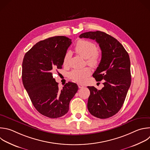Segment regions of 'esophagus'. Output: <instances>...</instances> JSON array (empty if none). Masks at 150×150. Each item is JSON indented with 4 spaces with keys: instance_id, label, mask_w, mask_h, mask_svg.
<instances>
[{
    "instance_id": "1",
    "label": "esophagus",
    "mask_w": 150,
    "mask_h": 150,
    "mask_svg": "<svg viewBox=\"0 0 150 150\" xmlns=\"http://www.w3.org/2000/svg\"><path fill=\"white\" fill-rule=\"evenodd\" d=\"M78 88H83V86L81 84H78Z\"/></svg>"
}]
</instances>
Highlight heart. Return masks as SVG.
Returning a JSON list of instances; mask_svg holds the SVG:
<instances>
[{
	"label": "heart",
	"mask_w": 150,
	"mask_h": 150,
	"mask_svg": "<svg viewBox=\"0 0 150 150\" xmlns=\"http://www.w3.org/2000/svg\"><path fill=\"white\" fill-rule=\"evenodd\" d=\"M75 51L76 54L86 59V63L92 67H97L101 61L102 54L100 51L96 49L95 43L85 39H79L75 46ZM71 54L67 51L63 58V65L67 67L69 65ZM91 71L88 67L82 69H74L69 72V78L78 83L84 82L90 75Z\"/></svg>",
	"instance_id": "b5f03b06"
}]
</instances>
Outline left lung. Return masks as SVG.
<instances>
[{
  "label": "left lung",
  "instance_id": "8db88e82",
  "mask_svg": "<svg viewBox=\"0 0 150 150\" xmlns=\"http://www.w3.org/2000/svg\"><path fill=\"white\" fill-rule=\"evenodd\" d=\"M79 38L95 40L102 52L101 62L92 76L96 81L105 80L104 86L101 90L88 86V111L98 118H110L121 108L131 85L129 55L121 43L104 32H85Z\"/></svg>",
  "mask_w": 150,
  "mask_h": 150
}]
</instances>
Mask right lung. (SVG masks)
Returning <instances> with one entry per match:
<instances>
[{
	"instance_id": "add662e5",
	"label": "right lung",
	"mask_w": 150,
	"mask_h": 150,
	"mask_svg": "<svg viewBox=\"0 0 150 150\" xmlns=\"http://www.w3.org/2000/svg\"><path fill=\"white\" fill-rule=\"evenodd\" d=\"M72 40L66 36L49 38L36 43L26 53L22 62V82L36 110L42 115L57 118L69 110L70 101L78 89L68 82L60 90L53 72L61 69Z\"/></svg>"
}]
</instances>
